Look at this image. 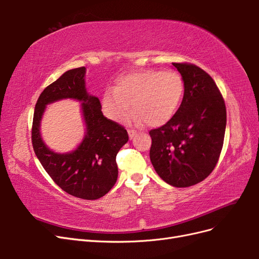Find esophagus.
Returning <instances> with one entry per match:
<instances>
[{"mask_svg":"<svg viewBox=\"0 0 259 259\" xmlns=\"http://www.w3.org/2000/svg\"><path fill=\"white\" fill-rule=\"evenodd\" d=\"M128 136L131 139L134 138L136 136V131L135 130H128Z\"/></svg>","mask_w":259,"mask_h":259,"instance_id":"esophagus-1","label":"esophagus"}]
</instances>
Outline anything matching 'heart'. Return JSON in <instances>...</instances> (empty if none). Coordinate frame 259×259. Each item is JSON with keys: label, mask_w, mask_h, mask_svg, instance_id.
<instances>
[{"label": "heart", "mask_w": 259, "mask_h": 259, "mask_svg": "<svg viewBox=\"0 0 259 259\" xmlns=\"http://www.w3.org/2000/svg\"><path fill=\"white\" fill-rule=\"evenodd\" d=\"M185 92L183 76L173 70H142L117 77L114 89L101 97V111L111 121H122L131 104L138 122L161 126L175 115Z\"/></svg>", "instance_id": "b5f03b06"}]
</instances>
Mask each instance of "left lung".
Here are the masks:
<instances>
[{
  "label": "left lung",
  "mask_w": 259,
  "mask_h": 259,
  "mask_svg": "<svg viewBox=\"0 0 259 259\" xmlns=\"http://www.w3.org/2000/svg\"><path fill=\"white\" fill-rule=\"evenodd\" d=\"M185 83L177 112L161 127L151 130L150 160L164 182L177 188L204 180L221 156L227 111L211 76L189 62H173Z\"/></svg>",
  "instance_id": "obj_1"
}]
</instances>
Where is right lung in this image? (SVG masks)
<instances>
[{
	"instance_id": "obj_1",
	"label": "right lung",
	"mask_w": 259,
	"mask_h": 259,
	"mask_svg": "<svg viewBox=\"0 0 259 259\" xmlns=\"http://www.w3.org/2000/svg\"><path fill=\"white\" fill-rule=\"evenodd\" d=\"M85 67L75 68L50 84L38 97L33 114L31 140L34 152L54 183L67 193L84 200H96L111 190L117 178L116 154L127 143L124 126L104 116L100 101L85 89ZM62 98L82 100L87 135L76 151L59 155L45 146L39 121L45 106Z\"/></svg>"
}]
</instances>
